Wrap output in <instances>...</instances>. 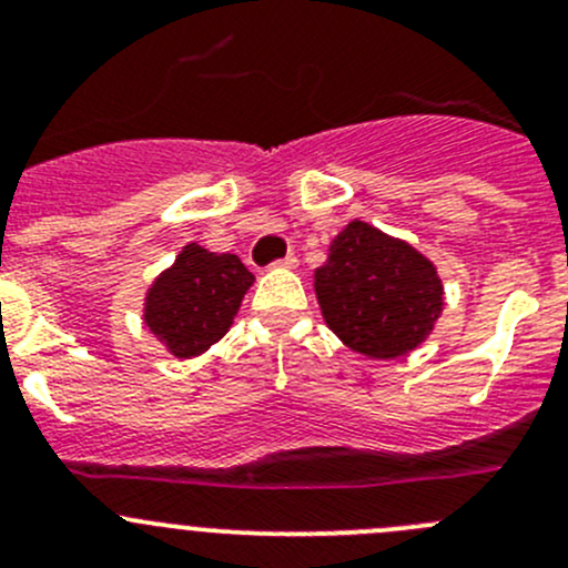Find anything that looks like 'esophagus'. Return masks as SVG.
Listing matches in <instances>:
<instances>
[{
  "mask_svg": "<svg viewBox=\"0 0 568 568\" xmlns=\"http://www.w3.org/2000/svg\"><path fill=\"white\" fill-rule=\"evenodd\" d=\"M296 263H300V261H296V255H285V257H280L274 266H277V268H296Z\"/></svg>",
  "mask_w": 568,
  "mask_h": 568,
  "instance_id": "esophagus-1",
  "label": "esophagus"
}]
</instances>
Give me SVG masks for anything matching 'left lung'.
<instances>
[{
  "label": "left lung",
  "mask_w": 568,
  "mask_h": 568,
  "mask_svg": "<svg viewBox=\"0 0 568 568\" xmlns=\"http://www.w3.org/2000/svg\"><path fill=\"white\" fill-rule=\"evenodd\" d=\"M313 288L326 326L371 359L415 352L445 305L437 266L409 242L363 220H352L332 239Z\"/></svg>",
  "instance_id": "obj_1"
}]
</instances>
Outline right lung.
Here are the masks:
<instances>
[{"instance_id": "right-lung-1", "label": "right lung", "mask_w": 568, "mask_h": 568, "mask_svg": "<svg viewBox=\"0 0 568 568\" xmlns=\"http://www.w3.org/2000/svg\"><path fill=\"white\" fill-rule=\"evenodd\" d=\"M255 274L231 252L186 244L151 283L142 321L178 359H192L225 337Z\"/></svg>"}]
</instances>
